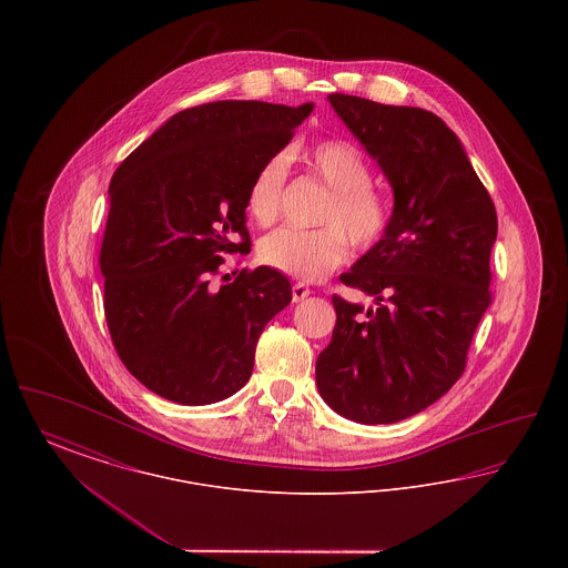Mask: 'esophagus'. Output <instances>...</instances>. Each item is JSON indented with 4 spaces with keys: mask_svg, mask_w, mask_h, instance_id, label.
Returning <instances> with one entry per match:
<instances>
[{
    "mask_svg": "<svg viewBox=\"0 0 568 568\" xmlns=\"http://www.w3.org/2000/svg\"><path fill=\"white\" fill-rule=\"evenodd\" d=\"M308 296H311L308 285H304V283H296V285L292 287V300H294V302H302L304 297Z\"/></svg>",
    "mask_w": 568,
    "mask_h": 568,
    "instance_id": "34e87169",
    "label": "esophagus"
}]
</instances>
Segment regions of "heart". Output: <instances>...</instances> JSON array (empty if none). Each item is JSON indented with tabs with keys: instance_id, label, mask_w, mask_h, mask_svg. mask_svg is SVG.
<instances>
[{
	"instance_id": "1",
	"label": "heart",
	"mask_w": 568,
	"mask_h": 568,
	"mask_svg": "<svg viewBox=\"0 0 568 568\" xmlns=\"http://www.w3.org/2000/svg\"><path fill=\"white\" fill-rule=\"evenodd\" d=\"M306 168L329 187L317 230L281 227L260 243V260L274 271L300 281H320L349 257V240L371 248L385 236L392 206L371 187V165L362 151L345 140H324L302 153ZM287 155L276 153L257 168L246 190V213L260 225H271L281 213L287 181Z\"/></svg>"
}]
</instances>
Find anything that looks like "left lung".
I'll use <instances>...</instances> for the list:
<instances>
[{
	"mask_svg": "<svg viewBox=\"0 0 568 568\" xmlns=\"http://www.w3.org/2000/svg\"><path fill=\"white\" fill-rule=\"evenodd\" d=\"M334 112L394 191L385 236L341 281L375 308L332 297L336 325L317 357L325 405L357 424H394L436 403L464 373L491 302L496 209L440 116L329 93Z\"/></svg>",
	"mask_w": 568,
	"mask_h": 568,
	"instance_id": "obj_1",
	"label": "left lung"
}]
</instances>
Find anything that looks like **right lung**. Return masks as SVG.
<instances>
[{
  "label": "right lung",
  "instance_id": "add662e5",
  "mask_svg": "<svg viewBox=\"0 0 568 568\" xmlns=\"http://www.w3.org/2000/svg\"><path fill=\"white\" fill-rule=\"evenodd\" d=\"M313 109L221 100L181 110L116 168L100 253L104 311L121 362L158 396L213 405L251 378L257 338L292 285L268 266L219 290L211 276L219 253L251 244L248 183Z\"/></svg>",
  "mask_w": 568,
  "mask_h": 568
}]
</instances>
